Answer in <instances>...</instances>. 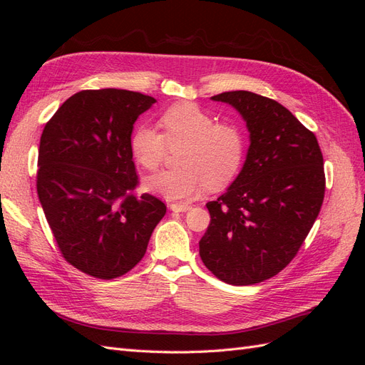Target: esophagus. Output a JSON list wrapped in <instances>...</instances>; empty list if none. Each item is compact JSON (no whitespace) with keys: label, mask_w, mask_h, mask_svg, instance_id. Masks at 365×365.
Listing matches in <instances>:
<instances>
[{"label":"esophagus","mask_w":365,"mask_h":365,"mask_svg":"<svg viewBox=\"0 0 365 365\" xmlns=\"http://www.w3.org/2000/svg\"><path fill=\"white\" fill-rule=\"evenodd\" d=\"M192 207L189 204H170V210L176 213H184L187 210H190Z\"/></svg>","instance_id":"obj_1"}]
</instances>
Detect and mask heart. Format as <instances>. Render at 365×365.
Segmentation results:
<instances>
[{
    "instance_id": "1",
    "label": "heart",
    "mask_w": 365,
    "mask_h": 365,
    "mask_svg": "<svg viewBox=\"0 0 365 365\" xmlns=\"http://www.w3.org/2000/svg\"><path fill=\"white\" fill-rule=\"evenodd\" d=\"M160 123L164 135L140 126L130 137V149L146 170H157L168 149L178 150L176 165L146 181V187L169 201H190L208 189L219 190L237 175L245 158L247 140L235 123H216L213 115L193 103L169 108Z\"/></svg>"
}]
</instances>
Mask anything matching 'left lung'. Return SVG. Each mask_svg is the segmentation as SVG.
Listing matches in <instances>:
<instances>
[{"mask_svg":"<svg viewBox=\"0 0 365 365\" xmlns=\"http://www.w3.org/2000/svg\"><path fill=\"white\" fill-rule=\"evenodd\" d=\"M212 101L247 121L250 148L228 190L207 202L200 256L228 284L260 283L288 267L315 222L326 189L323 153L314 132L272 98L228 91Z\"/></svg>","mask_w":365,"mask_h":365,"instance_id":"8db88e82","label":"left lung"}]
</instances>
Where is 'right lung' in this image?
Returning <instances> with one entry per match:
<instances>
[{"mask_svg":"<svg viewBox=\"0 0 365 365\" xmlns=\"http://www.w3.org/2000/svg\"><path fill=\"white\" fill-rule=\"evenodd\" d=\"M150 96L85 90L65 101L41 135L36 187L63 259L111 280L143 259L165 205L138 185L130 135Z\"/></svg>","mask_w":365,"mask_h":365,"instance_id":"add662e5","label":"right lung"}]
</instances>
